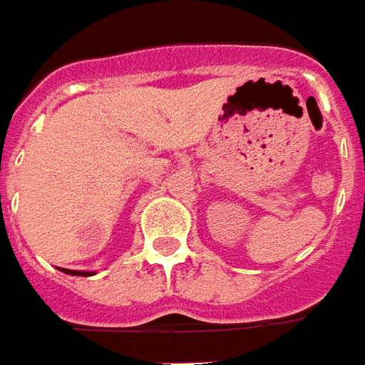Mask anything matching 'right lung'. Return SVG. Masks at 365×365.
<instances>
[{
  "mask_svg": "<svg viewBox=\"0 0 365 365\" xmlns=\"http://www.w3.org/2000/svg\"><path fill=\"white\" fill-rule=\"evenodd\" d=\"M63 273H68V275H82V277H88V275H92L90 271H72V269H62Z\"/></svg>",
  "mask_w": 365,
  "mask_h": 365,
  "instance_id": "right-lung-1",
  "label": "right lung"
}]
</instances>
